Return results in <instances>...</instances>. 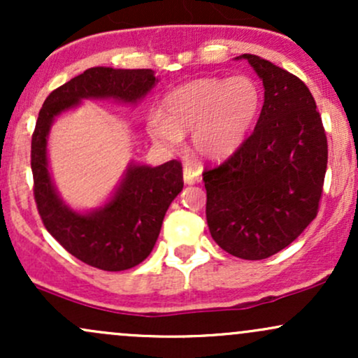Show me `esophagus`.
Listing matches in <instances>:
<instances>
[{"instance_id": "34e87169", "label": "esophagus", "mask_w": 358, "mask_h": 358, "mask_svg": "<svg viewBox=\"0 0 358 358\" xmlns=\"http://www.w3.org/2000/svg\"><path fill=\"white\" fill-rule=\"evenodd\" d=\"M183 180H185V183H188V185L200 182L199 170H195V168H192V166H185L183 168Z\"/></svg>"}]
</instances>
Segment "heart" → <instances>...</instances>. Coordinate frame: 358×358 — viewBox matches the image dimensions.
Listing matches in <instances>:
<instances>
[{"label":"heart","instance_id":"1","mask_svg":"<svg viewBox=\"0 0 358 358\" xmlns=\"http://www.w3.org/2000/svg\"><path fill=\"white\" fill-rule=\"evenodd\" d=\"M261 108L262 90L250 77H205L171 90L163 99V116L148 121V133L165 148L180 146L183 134L193 133L196 155L220 162L242 146Z\"/></svg>","mask_w":358,"mask_h":358}]
</instances>
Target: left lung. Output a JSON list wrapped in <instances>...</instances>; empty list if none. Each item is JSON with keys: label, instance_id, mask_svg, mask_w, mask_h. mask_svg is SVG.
<instances>
[{"label": "left lung", "instance_id": "left-lung-1", "mask_svg": "<svg viewBox=\"0 0 358 358\" xmlns=\"http://www.w3.org/2000/svg\"><path fill=\"white\" fill-rule=\"evenodd\" d=\"M241 59L262 79L264 104L239 150L205 166V213L225 252L259 261L287 248L318 213L328 143L305 82L257 55Z\"/></svg>", "mask_w": 358, "mask_h": 358}]
</instances>
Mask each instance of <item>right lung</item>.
<instances>
[{
  "mask_svg": "<svg viewBox=\"0 0 358 358\" xmlns=\"http://www.w3.org/2000/svg\"><path fill=\"white\" fill-rule=\"evenodd\" d=\"M158 82L151 69L92 67L57 87L43 102L31 136L34 196L45 229L73 257L102 271H124L150 256L165 213L183 188L182 163L136 166L109 203L92 213L72 212L53 188L47 165V136L57 114L80 99L136 102Z\"/></svg>",
  "mask_w": 358,
  "mask_h": 358,
  "instance_id": "right-lung-1",
  "label": "right lung"
}]
</instances>
